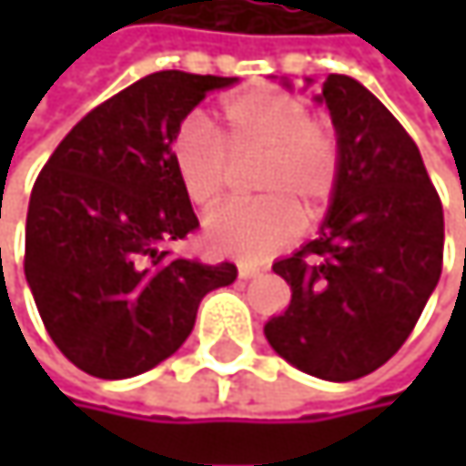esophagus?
Instances as JSON below:
<instances>
[{
  "label": "esophagus",
  "mask_w": 466,
  "mask_h": 466,
  "mask_svg": "<svg viewBox=\"0 0 466 466\" xmlns=\"http://www.w3.org/2000/svg\"><path fill=\"white\" fill-rule=\"evenodd\" d=\"M237 275H239L242 280H248V278L261 275V267H258V264H253V261H239V264H237Z\"/></svg>",
  "instance_id": "34e87169"
}]
</instances>
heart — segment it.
Returning <instances> with one entry per match:
<instances>
[{"instance_id": "1", "label": "heart", "mask_w": 466, "mask_h": 466, "mask_svg": "<svg viewBox=\"0 0 466 466\" xmlns=\"http://www.w3.org/2000/svg\"><path fill=\"white\" fill-rule=\"evenodd\" d=\"M250 156H258L250 188L261 197L216 210L205 221V242L213 253L258 261L299 234L302 216H324L339 180V140L329 121L310 116L305 99L253 86L224 99L218 135L202 116H188L169 142L177 186L199 210L227 197L232 161Z\"/></svg>"}]
</instances>
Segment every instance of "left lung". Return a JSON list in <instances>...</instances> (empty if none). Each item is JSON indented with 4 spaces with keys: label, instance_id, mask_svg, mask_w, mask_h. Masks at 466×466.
<instances>
[{
    "label": "left lung",
    "instance_id": "left-lung-1",
    "mask_svg": "<svg viewBox=\"0 0 466 466\" xmlns=\"http://www.w3.org/2000/svg\"><path fill=\"white\" fill-rule=\"evenodd\" d=\"M339 180L321 232L272 269L291 305L264 324L278 356L321 380H356L410 337L442 272V205L419 145L348 75H329Z\"/></svg>",
    "mask_w": 466,
    "mask_h": 466
}]
</instances>
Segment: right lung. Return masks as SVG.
Instances as JSON below:
<instances>
[{
	"label": "right lung",
	"instance_id": "add662e5",
	"mask_svg": "<svg viewBox=\"0 0 466 466\" xmlns=\"http://www.w3.org/2000/svg\"><path fill=\"white\" fill-rule=\"evenodd\" d=\"M237 77L164 69L118 91L58 142L32 188L24 272L56 348L83 372L135 378L191 334L199 302L237 267L175 258L199 221L169 142L180 121Z\"/></svg>",
	"mask_w": 466,
	"mask_h": 466
}]
</instances>
